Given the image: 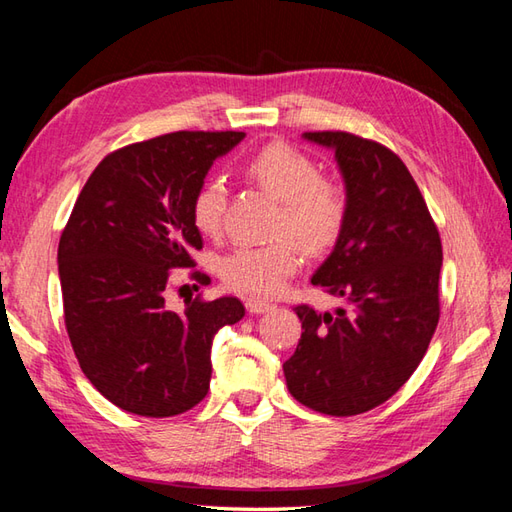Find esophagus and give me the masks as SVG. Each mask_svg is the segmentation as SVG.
<instances>
[{"label":"esophagus","mask_w":512,"mask_h":512,"mask_svg":"<svg viewBox=\"0 0 512 512\" xmlns=\"http://www.w3.org/2000/svg\"><path fill=\"white\" fill-rule=\"evenodd\" d=\"M270 308H273V304H270V302H262V299H255V297L246 299V310H248L250 315H262V313H268Z\"/></svg>","instance_id":"esophagus-1"}]
</instances>
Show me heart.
<instances>
[{
	"mask_svg": "<svg viewBox=\"0 0 512 512\" xmlns=\"http://www.w3.org/2000/svg\"><path fill=\"white\" fill-rule=\"evenodd\" d=\"M246 175L279 199L275 242L237 246L219 257L222 282L244 295H275L304 264V247L324 253L342 237L348 219V193L335 177L319 175L304 150L286 142L266 144L248 157ZM226 186L222 177H206L190 202V219L206 237L222 230Z\"/></svg>",
	"mask_w": 512,
	"mask_h": 512,
	"instance_id": "b5f03b06",
	"label": "heart"
}]
</instances>
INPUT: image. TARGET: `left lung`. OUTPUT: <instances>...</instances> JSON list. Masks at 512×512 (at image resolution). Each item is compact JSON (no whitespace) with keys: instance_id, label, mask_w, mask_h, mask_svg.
I'll return each mask as SVG.
<instances>
[{"instance_id":"left-lung-1","label":"left lung","mask_w":512,"mask_h":512,"mask_svg":"<svg viewBox=\"0 0 512 512\" xmlns=\"http://www.w3.org/2000/svg\"><path fill=\"white\" fill-rule=\"evenodd\" d=\"M304 139L335 150L348 193L344 233L310 282L353 310L295 306L302 339L284 375L299 404L350 417L393 397L424 359L439 322L442 239L393 150L344 130Z\"/></svg>"}]
</instances>
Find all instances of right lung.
<instances>
[{"label": "right lung", "instance_id": "right-lung-1", "mask_svg": "<svg viewBox=\"0 0 512 512\" xmlns=\"http://www.w3.org/2000/svg\"><path fill=\"white\" fill-rule=\"evenodd\" d=\"M242 139L237 130H179L119 148L68 217L57 264L70 344L90 384L128 413L173 417L202 402L213 337L246 313L237 297L166 308L170 270L193 268L202 248L190 219L195 190Z\"/></svg>", "mask_w": 512, "mask_h": 512}]
</instances>
